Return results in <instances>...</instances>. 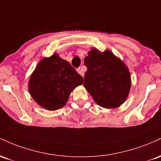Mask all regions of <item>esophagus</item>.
Masks as SVG:
<instances>
[{"label": "esophagus", "instance_id": "1", "mask_svg": "<svg viewBox=\"0 0 161 161\" xmlns=\"http://www.w3.org/2000/svg\"><path fill=\"white\" fill-rule=\"evenodd\" d=\"M76 71L78 72V73H79V74H80L81 75H82V77L84 76V73H83L82 70V69H81V68H78V69H76Z\"/></svg>", "mask_w": 161, "mask_h": 161}]
</instances>
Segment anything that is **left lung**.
<instances>
[{"label": "left lung", "instance_id": "8db88e82", "mask_svg": "<svg viewBox=\"0 0 161 161\" xmlns=\"http://www.w3.org/2000/svg\"><path fill=\"white\" fill-rule=\"evenodd\" d=\"M87 71L84 86L99 106L119 107L130 91L131 76L128 67L110 51L92 49L84 60Z\"/></svg>", "mask_w": 161, "mask_h": 161}]
</instances>
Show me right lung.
Here are the masks:
<instances>
[{"label": "right lung", "instance_id": "1", "mask_svg": "<svg viewBox=\"0 0 161 161\" xmlns=\"http://www.w3.org/2000/svg\"><path fill=\"white\" fill-rule=\"evenodd\" d=\"M82 82L69 63L53 53L38 63L29 79V92L42 108L56 110L66 104L71 92Z\"/></svg>", "mask_w": 161, "mask_h": 161}]
</instances>
